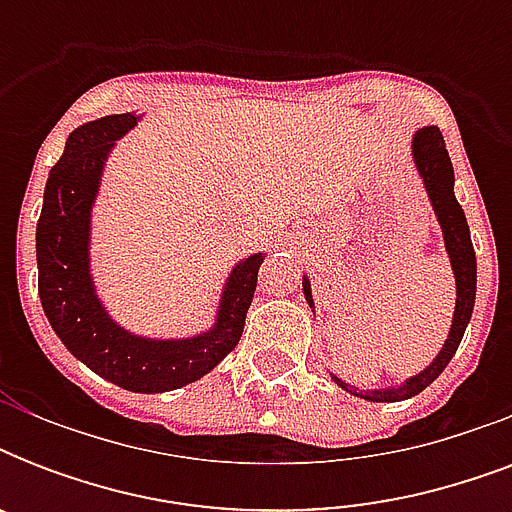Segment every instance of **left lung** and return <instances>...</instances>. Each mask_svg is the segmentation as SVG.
<instances>
[{
	"mask_svg": "<svg viewBox=\"0 0 512 512\" xmlns=\"http://www.w3.org/2000/svg\"><path fill=\"white\" fill-rule=\"evenodd\" d=\"M412 151L417 170H420L422 180H425V188H428L430 201H433V209H436L441 231H444L446 252L452 257V271L454 279H457V305H454L452 332H449V340L444 342L441 353L433 358V364L425 372H420L412 380H406L401 388L356 393V390L348 388L345 382L335 377L340 388L350 390V393H356L361 398H369V401H401V398H412L428 388L430 382L444 372L446 364L452 361V356L460 348L462 335H465L470 316H473V305H476V252H473V241H470V228L468 220H465V212H462L460 201L454 199V167L452 159H449V151H446L441 130L438 127H425V130L417 132L412 140ZM303 289L305 300L313 305L308 279L303 281Z\"/></svg>",
	"mask_w": 512,
	"mask_h": 512,
	"instance_id": "1",
	"label": "left lung"
}]
</instances>
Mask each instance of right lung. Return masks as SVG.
Here are the masks:
<instances>
[{
    "mask_svg": "<svg viewBox=\"0 0 512 512\" xmlns=\"http://www.w3.org/2000/svg\"><path fill=\"white\" fill-rule=\"evenodd\" d=\"M135 122V114H111L68 135L66 151L44 185L36 223L39 297L55 335L92 372L135 393H164L204 377L239 345L263 255L233 268L217 324L207 335L146 340L111 321L90 279V212L108 151Z\"/></svg>",
    "mask_w": 512,
    "mask_h": 512,
    "instance_id": "right-lung-1",
    "label": "right lung"
}]
</instances>
